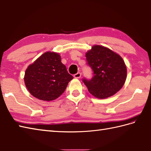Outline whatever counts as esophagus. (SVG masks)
Segmentation results:
<instances>
[{"instance_id": "esophagus-1", "label": "esophagus", "mask_w": 151, "mask_h": 151, "mask_svg": "<svg viewBox=\"0 0 151 151\" xmlns=\"http://www.w3.org/2000/svg\"><path fill=\"white\" fill-rule=\"evenodd\" d=\"M81 76V73H77L75 75H74V77L75 78H80Z\"/></svg>"}]
</instances>
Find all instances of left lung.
<instances>
[{
    "instance_id": "obj_1",
    "label": "left lung",
    "mask_w": 151,
    "mask_h": 151,
    "mask_svg": "<svg viewBox=\"0 0 151 151\" xmlns=\"http://www.w3.org/2000/svg\"><path fill=\"white\" fill-rule=\"evenodd\" d=\"M86 57L93 75L91 80L84 78L82 81L92 95L106 99L120 90L127 78V67L119 54L105 47L94 45Z\"/></svg>"
}]
</instances>
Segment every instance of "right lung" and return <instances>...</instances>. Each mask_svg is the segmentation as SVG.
<instances>
[{
	"instance_id": "1",
	"label": "right lung",
	"mask_w": 151,
	"mask_h": 151,
	"mask_svg": "<svg viewBox=\"0 0 151 151\" xmlns=\"http://www.w3.org/2000/svg\"><path fill=\"white\" fill-rule=\"evenodd\" d=\"M73 78L61 62L60 54L47 52L28 67L24 80L32 95L40 100L50 101L65 91Z\"/></svg>"
}]
</instances>
